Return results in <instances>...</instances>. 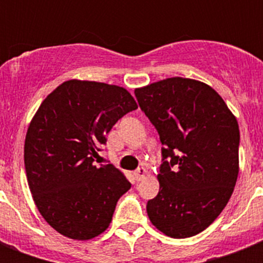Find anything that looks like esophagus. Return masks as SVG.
<instances>
[{"label": "esophagus", "instance_id": "obj_1", "mask_svg": "<svg viewBox=\"0 0 263 263\" xmlns=\"http://www.w3.org/2000/svg\"><path fill=\"white\" fill-rule=\"evenodd\" d=\"M134 175H135V179L138 180V181H140V180H143L144 177H146L147 171H146L144 168H139V169H136L135 172H134Z\"/></svg>", "mask_w": 263, "mask_h": 263}]
</instances>
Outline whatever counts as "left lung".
<instances>
[{"mask_svg":"<svg viewBox=\"0 0 263 263\" xmlns=\"http://www.w3.org/2000/svg\"><path fill=\"white\" fill-rule=\"evenodd\" d=\"M139 106L160 134V192L147 216L173 239L195 236L228 203L239 175V124L209 84L168 78L135 88Z\"/></svg>","mask_w":263,"mask_h":263,"instance_id":"left-lung-1","label":"left lung"}]
</instances>
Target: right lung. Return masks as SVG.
Listing matches in <instances>:
<instances>
[{
    "label": "right lung",
    "mask_w": 263,
    "mask_h": 263,
    "mask_svg": "<svg viewBox=\"0 0 263 263\" xmlns=\"http://www.w3.org/2000/svg\"><path fill=\"white\" fill-rule=\"evenodd\" d=\"M135 109L124 87L71 79L43 99L31 120L24 142L28 187L41 216L63 236L90 240L105 232L131 188L120 169L94 160L113 125Z\"/></svg>",
    "instance_id": "right-lung-1"
}]
</instances>
